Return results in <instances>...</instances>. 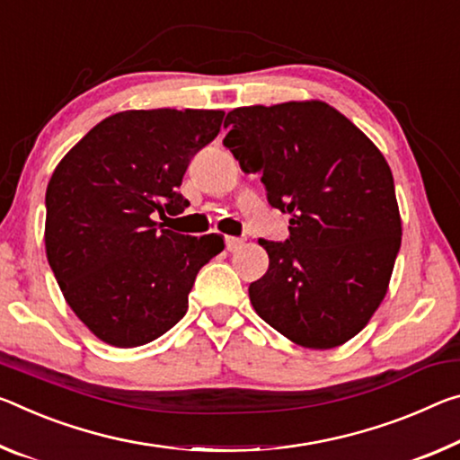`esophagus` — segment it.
Returning <instances> with one entry per match:
<instances>
[{
  "mask_svg": "<svg viewBox=\"0 0 460 460\" xmlns=\"http://www.w3.org/2000/svg\"><path fill=\"white\" fill-rule=\"evenodd\" d=\"M225 243H227V250L229 252H237L239 247L243 245V239H239V237H225Z\"/></svg>",
  "mask_w": 460,
  "mask_h": 460,
  "instance_id": "1",
  "label": "esophagus"
}]
</instances>
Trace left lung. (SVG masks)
Segmentation results:
<instances>
[{"label": "left lung", "instance_id": "1", "mask_svg": "<svg viewBox=\"0 0 460 460\" xmlns=\"http://www.w3.org/2000/svg\"><path fill=\"white\" fill-rule=\"evenodd\" d=\"M225 127V147L290 215L287 242L260 239L270 266L250 284L253 309L298 346H341L387 295L401 247L389 164L319 100L235 108Z\"/></svg>", "mask_w": 460, "mask_h": 460}]
</instances>
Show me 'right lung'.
I'll use <instances>...</instances> for the list:
<instances>
[{
	"label": "right lung",
	"mask_w": 460,
	"mask_h": 460,
	"mask_svg": "<svg viewBox=\"0 0 460 460\" xmlns=\"http://www.w3.org/2000/svg\"><path fill=\"white\" fill-rule=\"evenodd\" d=\"M223 111H127L93 127L55 167L45 245L65 301L96 338L135 348L172 330L199 270L223 252L217 233L180 235L190 159L213 141ZM167 218V217H165Z\"/></svg>",
	"instance_id": "add662e5"
}]
</instances>
